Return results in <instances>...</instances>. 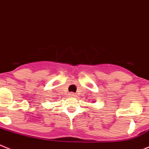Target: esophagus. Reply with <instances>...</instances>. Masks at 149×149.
Returning a JSON list of instances; mask_svg holds the SVG:
<instances>
[{
  "mask_svg": "<svg viewBox=\"0 0 149 149\" xmlns=\"http://www.w3.org/2000/svg\"><path fill=\"white\" fill-rule=\"evenodd\" d=\"M69 96L72 97V98H73V97H76V94L74 93H69Z\"/></svg>",
  "mask_w": 149,
  "mask_h": 149,
  "instance_id": "1",
  "label": "esophagus"
}]
</instances>
